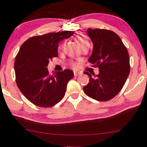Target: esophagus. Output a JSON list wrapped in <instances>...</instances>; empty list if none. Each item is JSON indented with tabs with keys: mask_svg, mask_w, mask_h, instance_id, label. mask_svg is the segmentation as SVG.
<instances>
[{
	"mask_svg": "<svg viewBox=\"0 0 147 147\" xmlns=\"http://www.w3.org/2000/svg\"><path fill=\"white\" fill-rule=\"evenodd\" d=\"M80 75H81V73H80V72H77V71H74V75H75V77H77Z\"/></svg>",
	"mask_w": 147,
	"mask_h": 147,
	"instance_id": "esophagus-1",
	"label": "esophagus"
}]
</instances>
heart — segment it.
I'll list each match as a JSON object with an SVG mask.
<instances>
[{"mask_svg": "<svg viewBox=\"0 0 147 147\" xmlns=\"http://www.w3.org/2000/svg\"><path fill=\"white\" fill-rule=\"evenodd\" d=\"M77 42H78V44L80 47H81L82 45H83L84 44H85V43L88 42V40L86 38V37L82 36V35H81V36L77 37ZM72 67H76L77 66V64L75 63H72Z\"/></svg>", "mask_w": 147, "mask_h": 147, "instance_id": "obj_1", "label": "heart"}]
</instances>
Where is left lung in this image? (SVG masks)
Segmentation results:
<instances>
[{"label": "left lung", "mask_w": 147, "mask_h": 147, "mask_svg": "<svg viewBox=\"0 0 147 147\" xmlns=\"http://www.w3.org/2000/svg\"><path fill=\"white\" fill-rule=\"evenodd\" d=\"M93 44L88 61L99 68V74L89 77L83 88L88 96L98 101H107L115 97L125 84L130 73V58L123 42L117 33L105 29L87 30Z\"/></svg>", "instance_id": "obj_1"}]
</instances>
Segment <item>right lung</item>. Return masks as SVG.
Segmentation results:
<instances>
[{"label":"right lung","instance_id":"add662e5","mask_svg":"<svg viewBox=\"0 0 147 147\" xmlns=\"http://www.w3.org/2000/svg\"><path fill=\"white\" fill-rule=\"evenodd\" d=\"M74 30L37 35L26 40L14 61L16 83L21 92L35 105L53 107L64 97L67 84L74 76L71 70L50 75L49 61L58 56L59 42L72 36Z\"/></svg>","mask_w":147,"mask_h":147}]
</instances>
